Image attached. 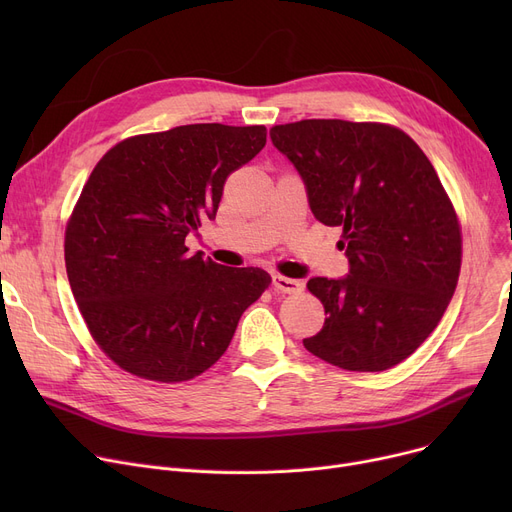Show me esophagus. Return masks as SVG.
<instances>
[{
	"label": "esophagus",
	"mask_w": 512,
	"mask_h": 512,
	"mask_svg": "<svg viewBox=\"0 0 512 512\" xmlns=\"http://www.w3.org/2000/svg\"><path fill=\"white\" fill-rule=\"evenodd\" d=\"M274 288L284 294H297L305 288V284L301 280H292L286 276H274Z\"/></svg>",
	"instance_id": "obj_1"
}]
</instances>
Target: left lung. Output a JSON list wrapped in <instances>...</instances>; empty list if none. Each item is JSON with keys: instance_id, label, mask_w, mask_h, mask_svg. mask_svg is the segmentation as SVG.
Returning <instances> with one entry per match:
<instances>
[{"instance_id": "obj_1", "label": "left lung", "mask_w": 512, "mask_h": 512, "mask_svg": "<svg viewBox=\"0 0 512 512\" xmlns=\"http://www.w3.org/2000/svg\"><path fill=\"white\" fill-rule=\"evenodd\" d=\"M309 205L340 226L351 272L311 278L326 321L307 351L348 371H384L436 330L461 274L459 215L419 145L384 122L301 120L270 128Z\"/></svg>"}]
</instances>
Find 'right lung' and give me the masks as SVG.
<instances>
[{"mask_svg": "<svg viewBox=\"0 0 512 512\" xmlns=\"http://www.w3.org/2000/svg\"><path fill=\"white\" fill-rule=\"evenodd\" d=\"M265 126L186 124L128 137L83 186L64 236L66 274L101 351L137 378L176 384L218 361L272 276L184 245L215 218L226 178L265 145Z\"/></svg>", "mask_w": 512, "mask_h": 512, "instance_id": "1", "label": "right lung"}]
</instances>
